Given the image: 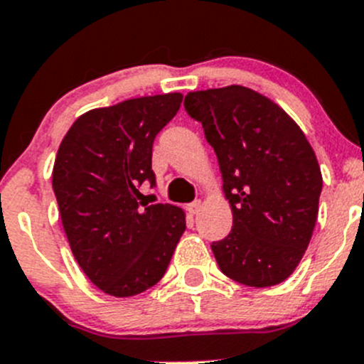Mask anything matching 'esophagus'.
<instances>
[{"label": "esophagus", "instance_id": "obj_1", "mask_svg": "<svg viewBox=\"0 0 364 364\" xmlns=\"http://www.w3.org/2000/svg\"><path fill=\"white\" fill-rule=\"evenodd\" d=\"M200 207H202V202H200V200H195V202H191L188 205L189 214H198L200 213Z\"/></svg>", "mask_w": 364, "mask_h": 364}]
</instances>
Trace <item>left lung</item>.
<instances>
[{"mask_svg":"<svg viewBox=\"0 0 364 364\" xmlns=\"http://www.w3.org/2000/svg\"><path fill=\"white\" fill-rule=\"evenodd\" d=\"M184 107L214 148L232 230L210 245L227 277L252 288L284 282L307 250L321 171L299 124L243 85L189 92Z\"/></svg>","mask_w":364,"mask_h":364,"instance_id":"obj_1","label":"left lung"}]
</instances>
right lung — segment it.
I'll list each match as a JSON object with an SVG mask.
<instances>
[{
	"label": "right lung",
	"instance_id": "right-lung-1",
	"mask_svg": "<svg viewBox=\"0 0 364 364\" xmlns=\"http://www.w3.org/2000/svg\"><path fill=\"white\" fill-rule=\"evenodd\" d=\"M182 95L143 96L82 114L58 146L53 191L76 262L96 288L134 296L168 269L186 214L139 202L155 186L151 148L178 112Z\"/></svg>",
	"mask_w": 364,
	"mask_h": 364
}]
</instances>
